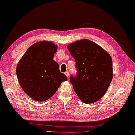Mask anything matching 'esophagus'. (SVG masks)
I'll return each mask as SVG.
<instances>
[{
    "instance_id": "34e87169",
    "label": "esophagus",
    "mask_w": 135,
    "mask_h": 135,
    "mask_svg": "<svg viewBox=\"0 0 135 135\" xmlns=\"http://www.w3.org/2000/svg\"><path fill=\"white\" fill-rule=\"evenodd\" d=\"M65 74L66 75L67 77H69V71H66Z\"/></svg>"
}]
</instances>
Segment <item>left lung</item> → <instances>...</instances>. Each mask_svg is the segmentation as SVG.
<instances>
[{
	"mask_svg": "<svg viewBox=\"0 0 135 135\" xmlns=\"http://www.w3.org/2000/svg\"><path fill=\"white\" fill-rule=\"evenodd\" d=\"M74 58L77 74L70 77V83L81 100L91 104L103 97L113 78L110 55L89 39L77 41L68 46Z\"/></svg>",
	"mask_w": 135,
	"mask_h": 135,
	"instance_id": "obj_1",
	"label": "left lung"
}]
</instances>
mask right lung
Masks as SVG:
<instances>
[{"label":"right lung","instance_id":"obj_1","mask_svg":"<svg viewBox=\"0 0 135 135\" xmlns=\"http://www.w3.org/2000/svg\"><path fill=\"white\" fill-rule=\"evenodd\" d=\"M57 46L49 41L36 43L30 47L19 61L16 75L22 89L32 99L44 101L68 80L54 60Z\"/></svg>","mask_w":135,"mask_h":135}]
</instances>
